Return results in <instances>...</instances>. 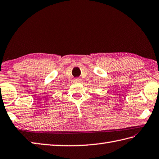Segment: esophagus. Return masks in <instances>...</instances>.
I'll return each instance as SVG.
<instances>
[{"label":"esophagus","mask_w":159,"mask_h":159,"mask_svg":"<svg viewBox=\"0 0 159 159\" xmlns=\"http://www.w3.org/2000/svg\"><path fill=\"white\" fill-rule=\"evenodd\" d=\"M74 81H75L76 83H80V81H81V79H79V78H76V79H74Z\"/></svg>","instance_id":"esophagus-1"}]
</instances>
